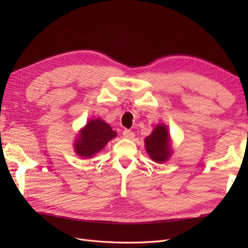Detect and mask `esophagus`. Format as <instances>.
<instances>
[{"instance_id": "1", "label": "esophagus", "mask_w": 248, "mask_h": 248, "mask_svg": "<svg viewBox=\"0 0 248 248\" xmlns=\"http://www.w3.org/2000/svg\"><path fill=\"white\" fill-rule=\"evenodd\" d=\"M123 137L125 139H129V140H132L134 138V133L131 131V130H128L126 129L123 131Z\"/></svg>"}]
</instances>
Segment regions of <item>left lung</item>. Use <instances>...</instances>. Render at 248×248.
Segmentation results:
<instances>
[{
	"instance_id": "1",
	"label": "left lung",
	"mask_w": 248,
	"mask_h": 248,
	"mask_svg": "<svg viewBox=\"0 0 248 248\" xmlns=\"http://www.w3.org/2000/svg\"><path fill=\"white\" fill-rule=\"evenodd\" d=\"M146 151L150 158L157 163L166 162L171 155L170 133L164 124H158L145 139Z\"/></svg>"
}]
</instances>
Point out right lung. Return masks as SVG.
<instances>
[{"label": "right lung", "mask_w": 248, "mask_h": 248, "mask_svg": "<svg viewBox=\"0 0 248 248\" xmlns=\"http://www.w3.org/2000/svg\"><path fill=\"white\" fill-rule=\"evenodd\" d=\"M116 137L117 132L109 124L99 118L92 119L79 130V137L74 141V151L78 156L89 158L100 152Z\"/></svg>", "instance_id": "add662e5"}]
</instances>
